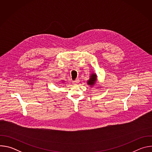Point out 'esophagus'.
I'll use <instances>...</instances> for the list:
<instances>
[{
    "label": "esophagus",
    "mask_w": 152,
    "mask_h": 152,
    "mask_svg": "<svg viewBox=\"0 0 152 152\" xmlns=\"http://www.w3.org/2000/svg\"><path fill=\"white\" fill-rule=\"evenodd\" d=\"M79 79H76L75 80H73V84H78L79 83Z\"/></svg>",
    "instance_id": "34e87169"
}]
</instances>
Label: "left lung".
<instances>
[{
	"label": "left lung",
	"mask_w": 152,
	"mask_h": 152,
	"mask_svg": "<svg viewBox=\"0 0 152 152\" xmlns=\"http://www.w3.org/2000/svg\"><path fill=\"white\" fill-rule=\"evenodd\" d=\"M97 79H96V75H94V74H91V78L88 81V84L89 85H93V84L95 83Z\"/></svg>",
	"instance_id": "1"
}]
</instances>
